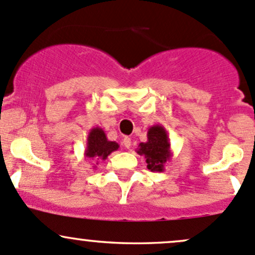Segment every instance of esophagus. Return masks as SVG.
<instances>
[{"instance_id": "obj_1", "label": "esophagus", "mask_w": 255, "mask_h": 255, "mask_svg": "<svg viewBox=\"0 0 255 255\" xmlns=\"http://www.w3.org/2000/svg\"><path fill=\"white\" fill-rule=\"evenodd\" d=\"M122 143H123V145H125V148L129 149L130 145H132V139H130L129 136H125V138H123Z\"/></svg>"}]
</instances>
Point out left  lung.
<instances>
[{"label":"left lung","mask_w":255,"mask_h":255,"mask_svg":"<svg viewBox=\"0 0 255 255\" xmlns=\"http://www.w3.org/2000/svg\"><path fill=\"white\" fill-rule=\"evenodd\" d=\"M146 135L148 140L139 143L136 152L145 156L148 170L151 172H162L165 165L172 157L167 130L161 125H154L149 128Z\"/></svg>","instance_id":"8db88e82"}]
</instances>
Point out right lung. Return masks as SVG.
I'll return each mask as SVG.
<instances>
[{
    "mask_svg": "<svg viewBox=\"0 0 255 255\" xmlns=\"http://www.w3.org/2000/svg\"><path fill=\"white\" fill-rule=\"evenodd\" d=\"M87 148H85L84 156L90 161L98 165L100 160H106L111 152L119 150L120 145L116 141H111L107 139L103 128L94 127L89 130L87 139ZM96 166H94L95 168Z\"/></svg>",
    "mask_w": 255,
    "mask_h": 255,
    "instance_id": "1",
    "label": "right lung"
}]
</instances>
